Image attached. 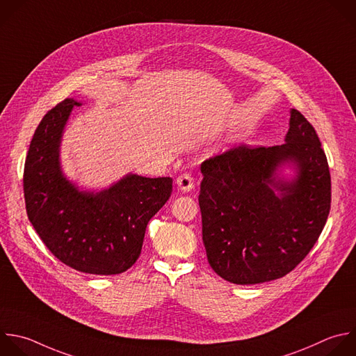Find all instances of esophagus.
<instances>
[{"mask_svg": "<svg viewBox=\"0 0 356 356\" xmlns=\"http://www.w3.org/2000/svg\"><path fill=\"white\" fill-rule=\"evenodd\" d=\"M177 187H179L181 191H184V193L193 190V188H194V179H193V176H191L188 172L181 173V175L177 177Z\"/></svg>", "mask_w": 356, "mask_h": 356, "instance_id": "obj_1", "label": "esophagus"}]
</instances>
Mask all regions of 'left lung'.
I'll use <instances>...</instances> for the list:
<instances>
[{
    "label": "left lung",
    "mask_w": 356,
    "mask_h": 356,
    "mask_svg": "<svg viewBox=\"0 0 356 356\" xmlns=\"http://www.w3.org/2000/svg\"><path fill=\"white\" fill-rule=\"evenodd\" d=\"M285 144L233 147L201 163L202 242L211 268L223 280L252 285L289 274L316 245L331 207L327 156L313 126L291 110ZM291 161L293 182L273 177ZM283 191L277 197L270 186Z\"/></svg>",
    "instance_id": "left-lung-1"
}]
</instances>
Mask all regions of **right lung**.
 <instances>
[{
	"label": "right lung",
	"instance_id": "obj_1",
	"mask_svg": "<svg viewBox=\"0 0 356 356\" xmlns=\"http://www.w3.org/2000/svg\"><path fill=\"white\" fill-rule=\"evenodd\" d=\"M74 106L79 103L64 99L33 134L24 169L26 213L65 266L93 275L122 274L138 260L147 225L169 200L173 180L129 175L96 194L78 191L58 163L61 133Z\"/></svg>",
	"mask_w": 356,
	"mask_h": 356
}]
</instances>
